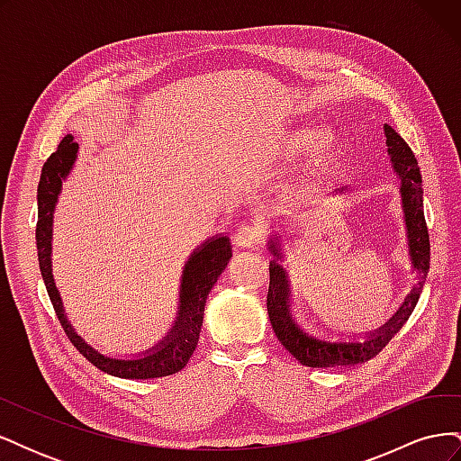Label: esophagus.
Listing matches in <instances>:
<instances>
[{"mask_svg": "<svg viewBox=\"0 0 461 461\" xmlns=\"http://www.w3.org/2000/svg\"><path fill=\"white\" fill-rule=\"evenodd\" d=\"M261 240H263L261 230L252 225H246V227L236 230V234H234V244L240 248H254V246L261 244Z\"/></svg>", "mask_w": 461, "mask_h": 461, "instance_id": "1", "label": "esophagus"}]
</instances>
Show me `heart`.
I'll return each instance as SVG.
<instances>
[{
	"instance_id": "1",
	"label": "heart",
	"mask_w": 461,
	"mask_h": 461,
	"mask_svg": "<svg viewBox=\"0 0 461 461\" xmlns=\"http://www.w3.org/2000/svg\"><path fill=\"white\" fill-rule=\"evenodd\" d=\"M308 146L312 148V151L317 153V156H329L334 146V138L327 131L317 132L313 136L305 131H298L286 138L283 149L286 156H296V153H302Z\"/></svg>"
}]
</instances>
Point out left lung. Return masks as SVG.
Listing matches in <instances>:
<instances>
[{
    "label": "left lung",
    "instance_id": "left-lung-1",
    "mask_svg": "<svg viewBox=\"0 0 461 461\" xmlns=\"http://www.w3.org/2000/svg\"><path fill=\"white\" fill-rule=\"evenodd\" d=\"M386 134V146L390 153V161L396 175L402 180V203L403 213H406V227H408V246L413 267L421 273V281L417 283L411 294L403 302L398 313L388 321V323L376 330L373 337L366 342H321L312 339L292 319L288 312V278L285 269L276 261L269 265V290H267V312L273 330L276 334L278 342H281L286 350L294 356L302 366L308 367H342V366H354L364 364V361L373 359L383 348L394 339V334L406 325L408 317L411 315L417 300H420L421 288L425 285V278L430 265V242H429V230L423 213V183H421V171L417 159L413 156L411 148L406 140L394 131L384 124ZM344 188H340L342 192ZM271 252L278 258V248L271 240L269 246Z\"/></svg>",
    "mask_w": 461,
    "mask_h": 461
}]
</instances>
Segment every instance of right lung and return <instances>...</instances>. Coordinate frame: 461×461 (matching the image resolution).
Returning a JSON list of instances; mask_svg holds the SVG:
<instances>
[{
  "label": "right lung",
  "instance_id": "add662e5",
  "mask_svg": "<svg viewBox=\"0 0 461 461\" xmlns=\"http://www.w3.org/2000/svg\"><path fill=\"white\" fill-rule=\"evenodd\" d=\"M77 151L78 144L73 142V136H65L59 148L51 153L44 167H41L38 183L36 248L41 278H44L46 283L55 315H58L65 334L68 340L73 342L77 350L85 356L92 366L102 369L104 373L121 376V379H158V376L173 375L188 364V359L192 357L194 350H196L203 323L205 298L232 256L230 242L227 236H219V239L205 242L198 252L192 254V258L185 265L183 283H180V310L176 323L171 329V332L167 334V339L156 346V350H151L148 356L138 359H113L95 352L94 348L82 340L73 330V327L68 325L59 292L53 283L50 261L53 207L55 202H58V194L61 190L63 178L73 169Z\"/></svg>",
  "mask_w": 461,
  "mask_h": 461
}]
</instances>
